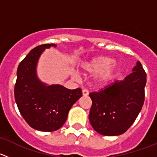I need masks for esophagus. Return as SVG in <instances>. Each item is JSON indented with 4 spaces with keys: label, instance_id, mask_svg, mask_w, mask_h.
<instances>
[{
    "label": "esophagus",
    "instance_id": "34e87169",
    "mask_svg": "<svg viewBox=\"0 0 157 157\" xmlns=\"http://www.w3.org/2000/svg\"><path fill=\"white\" fill-rule=\"evenodd\" d=\"M82 95L83 96H88L89 95V91L87 90H82Z\"/></svg>",
    "mask_w": 157,
    "mask_h": 157
}]
</instances>
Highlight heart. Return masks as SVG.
<instances>
[{
  "label": "heart",
  "mask_w": 157,
  "mask_h": 157,
  "mask_svg": "<svg viewBox=\"0 0 157 157\" xmlns=\"http://www.w3.org/2000/svg\"><path fill=\"white\" fill-rule=\"evenodd\" d=\"M113 59L108 56H98L83 63L81 71L84 75H98L95 79L96 85L105 86L117 71V65L112 63Z\"/></svg>",
  "instance_id": "1"
}]
</instances>
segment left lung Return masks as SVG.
I'll list each match as a JSON object with an SVG mask.
<instances>
[{"label":"left lung","instance_id":"left-lung-1","mask_svg":"<svg viewBox=\"0 0 157 157\" xmlns=\"http://www.w3.org/2000/svg\"><path fill=\"white\" fill-rule=\"evenodd\" d=\"M132 71L122 81L90 94L92 107L89 120L98 134L117 136L125 133L141 112L145 101L146 73L139 61Z\"/></svg>","mask_w":157,"mask_h":157}]
</instances>
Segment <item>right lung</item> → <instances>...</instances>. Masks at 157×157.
<instances>
[{
    "mask_svg": "<svg viewBox=\"0 0 157 157\" xmlns=\"http://www.w3.org/2000/svg\"><path fill=\"white\" fill-rule=\"evenodd\" d=\"M56 47L44 44L33 48L20 62L15 85V99L19 112L32 128L50 132L66 122L68 112L82 97L80 88L68 90L61 85H48L37 75V65L45 48Z\"/></svg>",
    "mask_w": 157,
    "mask_h": 157,
    "instance_id": "add662e5",
    "label": "right lung"
}]
</instances>
